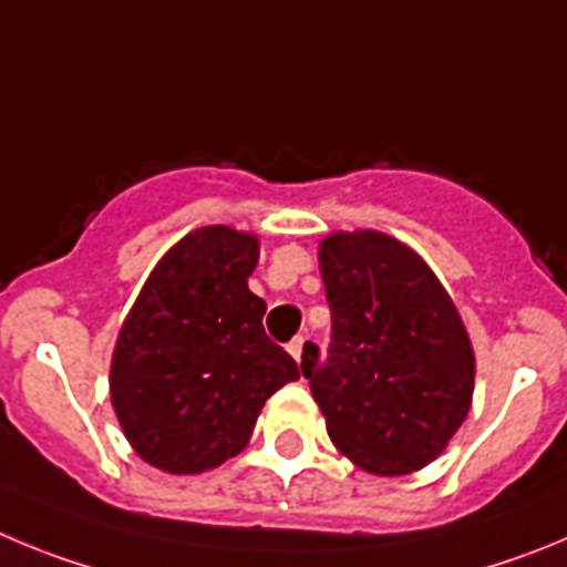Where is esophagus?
<instances>
[{
  "mask_svg": "<svg viewBox=\"0 0 567 567\" xmlns=\"http://www.w3.org/2000/svg\"><path fill=\"white\" fill-rule=\"evenodd\" d=\"M302 350H305V339L302 336H296V339L288 344V353L293 355L296 361H302Z\"/></svg>",
  "mask_w": 567,
  "mask_h": 567,
  "instance_id": "1",
  "label": "esophagus"
}]
</instances>
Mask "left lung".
<instances>
[{"instance_id": "obj_1", "label": "left lung", "mask_w": 567, "mask_h": 567, "mask_svg": "<svg viewBox=\"0 0 567 567\" xmlns=\"http://www.w3.org/2000/svg\"><path fill=\"white\" fill-rule=\"evenodd\" d=\"M330 355L302 375L341 455L379 477L430 466L472 410L474 350L452 296L410 246L359 228L319 243Z\"/></svg>"}]
</instances>
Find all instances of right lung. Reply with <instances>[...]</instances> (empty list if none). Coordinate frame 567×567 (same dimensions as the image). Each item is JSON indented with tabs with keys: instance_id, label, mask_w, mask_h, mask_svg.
I'll use <instances>...</instances> for the list:
<instances>
[{
	"instance_id": "obj_1",
	"label": "right lung",
	"mask_w": 567,
	"mask_h": 567,
	"mask_svg": "<svg viewBox=\"0 0 567 567\" xmlns=\"http://www.w3.org/2000/svg\"><path fill=\"white\" fill-rule=\"evenodd\" d=\"M259 239L203 226L157 259L112 350L110 398L126 441L169 474L217 468L248 446L265 401L299 367L248 290Z\"/></svg>"
}]
</instances>
